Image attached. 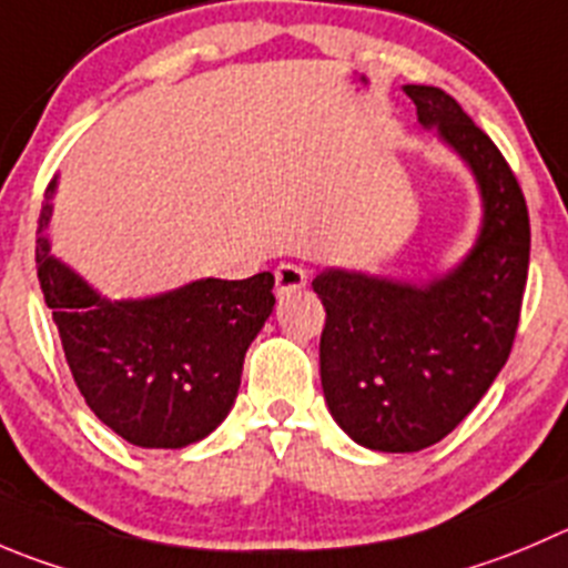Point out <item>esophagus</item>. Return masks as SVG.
Listing matches in <instances>:
<instances>
[{"mask_svg": "<svg viewBox=\"0 0 568 568\" xmlns=\"http://www.w3.org/2000/svg\"><path fill=\"white\" fill-rule=\"evenodd\" d=\"M307 272L296 263H280L277 272H274V285H277V294H294V291L305 288Z\"/></svg>", "mask_w": 568, "mask_h": 568, "instance_id": "esophagus-1", "label": "esophagus"}]
</instances>
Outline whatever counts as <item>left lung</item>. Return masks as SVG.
I'll use <instances>...</instances> for the list:
<instances>
[{
    "instance_id": "1",
    "label": "left lung",
    "mask_w": 568,
    "mask_h": 568,
    "mask_svg": "<svg viewBox=\"0 0 568 568\" xmlns=\"http://www.w3.org/2000/svg\"><path fill=\"white\" fill-rule=\"evenodd\" d=\"M418 124L471 169L483 227L469 255L424 285L344 268L313 280L324 318L318 366L341 430L377 453H418L458 427L503 372L530 266V216L516 174L447 91L405 85Z\"/></svg>"
}]
</instances>
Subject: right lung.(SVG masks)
Instances as JSON below:
<instances>
[{
    "label": "right lung",
    "instance_id": "right-lung-1",
    "mask_svg": "<svg viewBox=\"0 0 568 568\" xmlns=\"http://www.w3.org/2000/svg\"><path fill=\"white\" fill-rule=\"evenodd\" d=\"M49 213L38 224V280L88 407L135 447L202 442L233 407L246 349L272 316L274 274L110 302L49 252Z\"/></svg>",
    "mask_w": 568,
    "mask_h": 568
}]
</instances>
